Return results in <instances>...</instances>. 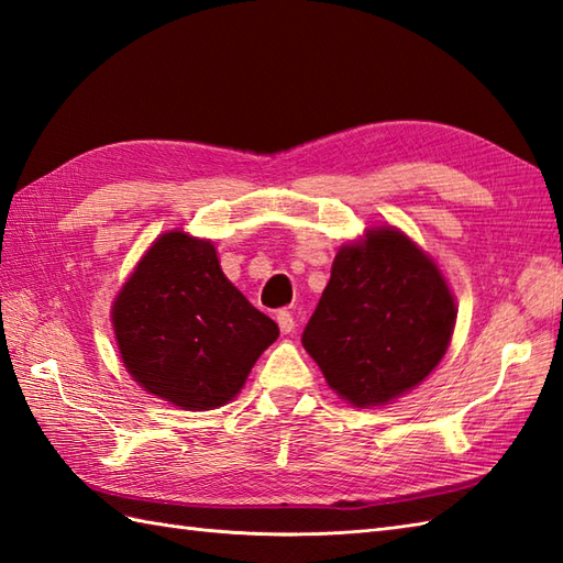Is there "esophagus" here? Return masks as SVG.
Instances as JSON below:
<instances>
[{"label": "esophagus", "instance_id": "1", "mask_svg": "<svg viewBox=\"0 0 563 563\" xmlns=\"http://www.w3.org/2000/svg\"><path fill=\"white\" fill-rule=\"evenodd\" d=\"M275 319H278V327H280L283 333H292L295 331V317L288 312V309H280L278 317H275Z\"/></svg>", "mask_w": 563, "mask_h": 563}]
</instances>
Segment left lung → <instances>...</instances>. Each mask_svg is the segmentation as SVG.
<instances>
[{"label": "left lung", "instance_id": "left-lung-1", "mask_svg": "<svg viewBox=\"0 0 563 563\" xmlns=\"http://www.w3.org/2000/svg\"><path fill=\"white\" fill-rule=\"evenodd\" d=\"M454 317L435 263L387 227L339 251L302 345L345 401L379 406L433 373Z\"/></svg>", "mask_w": 563, "mask_h": 563}]
</instances>
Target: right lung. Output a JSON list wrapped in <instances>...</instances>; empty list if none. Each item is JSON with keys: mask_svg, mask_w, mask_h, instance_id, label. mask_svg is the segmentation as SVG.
<instances>
[{"mask_svg": "<svg viewBox=\"0 0 563 563\" xmlns=\"http://www.w3.org/2000/svg\"><path fill=\"white\" fill-rule=\"evenodd\" d=\"M128 373L181 409H218L242 389L278 324L224 278L210 242L159 236L113 305Z\"/></svg>", "mask_w": 563, "mask_h": 563, "instance_id": "1", "label": "right lung"}]
</instances>
